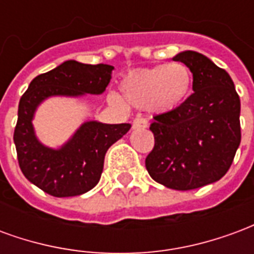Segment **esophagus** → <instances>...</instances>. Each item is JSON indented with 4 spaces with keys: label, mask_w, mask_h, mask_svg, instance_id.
<instances>
[{
    "label": "esophagus",
    "mask_w": 254,
    "mask_h": 254,
    "mask_svg": "<svg viewBox=\"0 0 254 254\" xmlns=\"http://www.w3.org/2000/svg\"><path fill=\"white\" fill-rule=\"evenodd\" d=\"M147 127H148V121L145 118L137 117L133 120V129H145Z\"/></svg>",
    "instance_id": "1"
}]
</instances>
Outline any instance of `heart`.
Segmentation results:
<instances>
[{
	"mask_svg": "<svg viewBox=\"0 0 254 254\" xmlns=\"http://www.w3.org/2000/svg\"><path fill=\"white\" fill-rule=\"evenodd\" d=\"M193 87L190 69L182 63H169L127 73L120 81L121 95H109L118 107H137L155 114H167L181 107Z\"/></svg>",
	"mask_w": 254,
	"mask_h": 254,
	"instance_id": "1",
	"label": "heart"
}]
</instances>
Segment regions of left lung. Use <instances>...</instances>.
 I'll return each instance as SVG.
<instances>
[{
    "mask_svg": "<svg viewBox=\"0 0 254 254\" xmlns=\"http://www.w3.org/2000/svg\"><path fill=\"white\" fill-rule=\"evenodd\" d=\"M174 61L193 74V94L177 110L154 117V149L145 159L152 180L176 190L219 181L241 143L240 96L224 69L200 53L187 50Z\"/></svg>",
    "mask_w": 254,
    "mask_h": 254,
    "instance_id": "left-lung-1",
    "label": "left lung"
}]
</instances>
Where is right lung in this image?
<instances>
[{"instance_id":"add662e5","label":"right lung","mask_w":254,"mask_h":254,"mask_svg":"<svg viewBox=\"0 0 254 254\" xmlns=\"http://www.w3.org/2000/svg\"><path fill=\"white\" fill-rule=\"evenodd\" d=\"M114 66L65 61L50 72L36 76L21 96L13 141L20 169L35 187L54 197L80 196L99 182L107 149L127 134L130 124L87 121L60 148L36 137L32 120L49 98L100 95L111 80Z\"/></svg>"}]
</instances>
